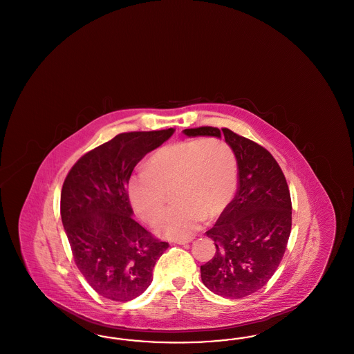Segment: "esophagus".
Returning <instances> with one entry per match:
<instances>
[{
	"label": "esophagus",
	"mask_w": 354,
	"mask_h": 354,
	"mask_svg": "<svg viewBox=\"0 0 354 354\" xmlns=\"http://www.w3.org/2000/svg\"><path fill=\"white\" fill-rule=\"evenodd\" d=\"M191 241H192V239H178L174 243H176V244H188Z\"/></svg>",
	"instance_id": "obj_1"
}]
</instances>
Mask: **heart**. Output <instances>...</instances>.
<instances>
[{"instance_id":"1","label":"heart","mask_w":354,"mask_h":354,"mask_svg":"<svg viewBox=\"0 0 354 354\" xmlns=\"http://www.w3.org/2000/svg\"><path fill=\"white\" fill-rule=\"evenodd\" d=\"M237 183L232 147L221 139L169 143L153 152L147 169L135 172L129 194L136 214L153 223L163 212L167 192L175 204L156 221V234L169 239L192 235L204 216H219L231 202Z\"/></svg>"}]
</instances>
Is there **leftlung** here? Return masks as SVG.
Segmentation results:
<instances>
[{"mask_svg": "<svg viewBox=\"0 0 354 354\" xmlns=\"http://www.w3.org/2000/svg\"><path fill=\"white\" fill-rule=\"evenodd\" d=\"M183 133L224 135L235 152L237 191L216 224L205 232L216 252L201 267V273L203 284L219 296H250L270 281L286 253L292 228L286 176L267 149L230 129L202 126Z\"/></svg>", "mask_w": 354, "mask_h": 354, "instance_id": "obj_1", "label": "left lung"}]
</instances>
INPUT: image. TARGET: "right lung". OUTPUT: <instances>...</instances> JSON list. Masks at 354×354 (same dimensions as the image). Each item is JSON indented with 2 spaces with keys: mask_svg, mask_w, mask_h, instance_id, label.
Wrapping results in <instances>:
<instances>
[{
  "mask_svg": "<svg viewBox=\"0 0 354 354\" xmlns=\"http://www.w3.org/2000/svg\"><path fill=\"white\" fill-rule=\"evenodd\" d=\"M174 131L118 134L82 155L64 182L61 216L74 261L102 297L124 303L140 296L169 248L133 219L127 185L139 160Z\"/></svg>",
  "mask_w": 354,
  "mask_h": 354,
  "instance_id": "add662e5",
  "label": "right lung"
}]
</instances>
